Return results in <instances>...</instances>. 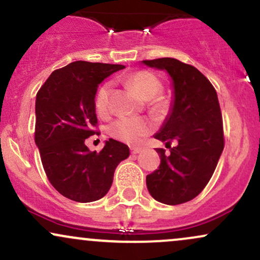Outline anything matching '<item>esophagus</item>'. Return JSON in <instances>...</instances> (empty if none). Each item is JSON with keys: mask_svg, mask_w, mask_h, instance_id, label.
I'll list each match as a JSON object with an SVG mask.
<instances>
[{"mask_svg": "<svg viewBox=\"0 0 260 260\" xmlns=\"http://www.w3.org/2000/svg\"><path fill=\"white\" fill-rule=\"evenodd\" d=\"M142 151V147H131V153L132 154H138Z\"/></svg>", "mask_w": 260, "mask_h": 260, "instance_id": "esophagus-1", "label": "esophagus"}]
</instances>
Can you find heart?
Wrapping results in <instances>:
<instances>
[{"instance_id": "obj_1", "label": "heart", "mask_w": 260, "mask_h": 260, "mask_svg": "<svg viewBox=\"0 0 260 260\" xmlns=\"http://www.w3.org/2000/svg\"><path fill=\"white\" fill-rule=\"evenodd\" d=\"M127 84L133 88L143 99L149 100V105L154 111H160L164 103L161 99H156L162 84L153 73L147 71H140L128 77ZM110 84L101 85L95 96V110L99 115H105L107 112V103H109ZM153 124L148 118L143 117H121L113 121L109 126V134L112 138L121 140L124 143H137L140 138L150 132Z\"/></svg>"}]
</instances>
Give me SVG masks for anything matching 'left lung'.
Here are the masks:
<instances>
[{
  "label": "left lung",
  "instance_id": "obj_1",
  "mask_svg": "<svg viewBox=\"0 0 260 260\" xmlns=\"http://www.w3.org/2000/svg\"><path fill=\"white\" fill-rule=\"evenodd\" d=\"M169 73L174 88L170 112L154 136L165 143L157 148L160 166L147 176V187L155 201L177 205L192 201L213 176L223 150L222 116L216 90L193 66L176 58L142 61ZM175 141L176 145L171 147Z\"/></svg>",
  "mask_w": 260,
  "mask_h": 260
}]
</instances>
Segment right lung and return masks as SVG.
Listing matches in <instances>:
<instances>
[{
    "label": "right lung",
    "mask_w": 260,
    "mask_h": 260,
    "mask_svg": "<svg viewBox=\"0 0 260 260\" xmlns=\"http://www.w3.org/2000/svg\"><path fill=\"white\" fill-rule=\"evenodd\" d=\"M123 68L72 62L52 72L37 94L35 144L50 183L71 201L89 203L103 198L117 165L129 156V148L112 138L100 153L85 145V139L96 133L98 86Z\"/></svg>",
    "instance_id": "1"
}]
</instances>
